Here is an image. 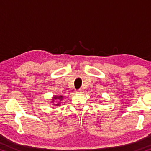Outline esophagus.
Returning a JSON list of instances; mask_svg holds the SVG:
<instances>
[{"instance_id": "obj_1", "label": "esophagus", "mask_w": 151, "mask_h": 151, "mask_svg": "<svg viewBox=\"0 0 151 151\" xmlns=\"http://www.w3.org/2000/svg\"><path fill=\"white\" fill-rule=\"evenodd\" d=\"M81 92H82V89L81 88L78 89V90L76 91V93H81Z\"/></svg>"}]
</instances>
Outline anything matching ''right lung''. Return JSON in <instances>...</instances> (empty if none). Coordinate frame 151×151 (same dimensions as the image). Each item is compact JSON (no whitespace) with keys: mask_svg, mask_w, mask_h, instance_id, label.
<instances>
[{"mask_svg":"<svg viewBox=\"0 0 151 151\" xmlns=\"http://www.w3.org/2000/svg\"><path fill=\"white\" fill-rule=\"evenodd\" d=\"M63 99V96H55V97H53V99H52V102H54L55 99H59V100H62ZM55 105H59V104H55Z\"/></svg>","mask_w":151,"mask_h":151,"instance_id":"right-lung-1","label":"right lung"}]
</instances>
